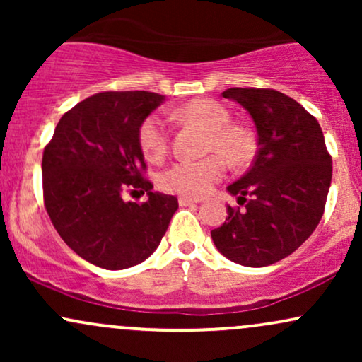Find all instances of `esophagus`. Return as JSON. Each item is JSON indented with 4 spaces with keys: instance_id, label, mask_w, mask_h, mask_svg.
<instances>
[{
    "instance_id": "esophagus-1",
    "label": "esophagus",
    "mask_w": 362,
    "mask_h": 362,
    "mask_svg": "<svg viewBox=\"0 0 362 362\" xmlns=\"http://www.w3.org/2000/svg\"><path fill=\"white\" fill-rule=\"evenodd\" d=\"M199 199H192V197H178V204L180 206H194L199 204Z\"/></svg>"
}]
</instances>
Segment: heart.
<instances>
[{
	"label": "heart",
	"mask_w": 362,
	"mask_h": 362,
	"mask_svg": "<svg viewBox=\"0 0 362 362\" xmlns=\"http://www.w3.org/2000/svg\"><path fill=\"white\" fill-rule=\"evenodd\" d=\"M180 120L202 127L207 132L206 151L219 153L231 165H242L252 155L250 141L240 129L230 126V112L213 100H192L175 110ZM139 146L149 161H160L168 151V131L163 120L149 115L139 127ZM219 155L202 160H180L161 172L158 184L165 192L201 197L221 180L226 165Z\"/></svg>",
	"instance_id": "heart-1"
}]
</instances>
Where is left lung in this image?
Segmentation results:
<instances>
[{
	"label": "left lung",
	"mask_w": 362,
	"mask_h": 362,
	"mask_svg": "<svg viewBox=\"0 0 362 362\" xmlns=\"http://www.w3.org/2000/svg\"><path fill=\"white\" fill-rule=\"evenodd\" d=\"M221 95L250 114L259 149L250 170L226 189L245 207L228 206L226 221L211 238L235 264L265 267L300 248L318 226L332 158L318 120L288 95L271 88H228Z\"/></svg>",
	"instance_id": "left-lung-1"
}]
</instances>
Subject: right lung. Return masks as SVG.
Listing matches in <instances>:
<instances>
[{
  "label": "right lung",
  "mask_w": 362,
  "mask_h": 362,
  "mask_svg": "<svg viewBox=\"0 0 362 362\" xmlns=\"http://www.w3.org/2000/svg\"><path fill=\"white\" fill-rule=\"evenodd\" d=\"M153 91H103L57 122L42 156L44 204L64 243L81 259L122 271L156 250L178 209L173 195L143 178L139 127L161 105ZM146 192L143 205L124 192Z\"/></svg>",
  "instance_id": "1"
}]
</instances>
